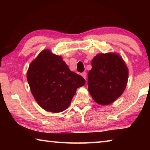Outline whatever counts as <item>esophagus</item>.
Here are the masks:
<instances>
[{
	"label": "esophagus",
	"mask_w": 150,
	"mask_h": 150,
	"mask_svg": "<svg viewBox=\"0 0 150 150\" xmlns=\"http://www.w3.org/2000/svg\"><path fill=\"white\" fill-rule=\"evenodd\" d=\"M81 76H82V77L84 78L85 79H87V73H86V72L82 73H81Z\"/></svg>",
	"instance_id": "obj_1"
}]
</instances>
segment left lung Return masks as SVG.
I'll list each match as a JSON object with an SVG mask.
<instances>
[{
  "label": "left lung",
  "mask_w": 150,
  "mask_h": 150,
  "mask_svg": "<svg viewBox=\"0 0 150 150\" xmlns=\"http://www.w3.org/2000/svg\"><path fill=\"white\" fill-rule=\"evenodd\" d=\"M88 74V90L93 100L108 105L122 95L128 79V69L116 53L99 54L91 62Z\"/></svg>",
  "instance_id": "1"
}]
</instances>
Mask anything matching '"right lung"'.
<instances>
[{
  "instance_id": "add662e5",
  "label": "right lung",
  "mask_w": 150,
  "mask_h": 150,
  "mask_svg": "<svg viewBox=\"0 0 150 150\" xmlns=\"http://www.w3.org/2000/svg\"><path fill=\"white\" fill-rule=\"evenodd\" d=\"M27 80L38 104L54 113L69 107L77 88L85 84L84 79L71 71L62 56L47 49L42 50L30 63Z\"/></svg>"
}]
</instances>
